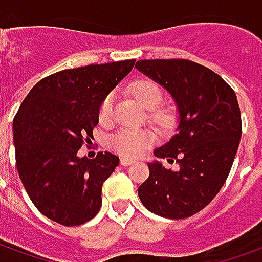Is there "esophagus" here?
<instances>
[{"instance_id": "obj_1", "label": "esophagus", "mask_w": 262, "mask_h": 262, "mask_svg": "<svg viewBox=\"0 0 262 262\" xmlns=\"http://www.w3.org/2000/svg\"><path fill=\"white\" fill-rule=\"evenodd\" d=\"M135 163V161L133 159H129V158H122L120 159V165L122 166H129V165H133Z\"/></svg>"}]
</instances>
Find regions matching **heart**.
Masks as SVG:
<instances>
[{
  "mask_svg": "<svg viewBox=\"0 0 262 262\" xmlns=\"http://www.w3.org/2000/svg\"><path fill=\"white\" fill-rule=\"evenodd\" d=\"M130 90L146 108L156 107L162 100V89L152 80L140 79L132 83ZM113 93H107L101 99L97 110V116L101 123H107L113 113ZM150 117L159 126H169L172 122V115L166 108H154ZM154 142V133L147 129H120L110 138V147L123 156H138L145 147Z\"/></svg>",
  "mask_w": 262,
  "mask_h": 262,
  "instance_id": "1",
  "label": "heart"
}]
</instances>
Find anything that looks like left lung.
Instances as JSON below:
<instances>
[{
	"instance_id": "1",
	"label": "left lung",
	"mask_w": 262,
	"mask_h": 262,
	"mask_svg": "<svg viewBox=\"0 0 262 262\" xmlns=\"http://www.w3.org/2000/svg\"><path fill=\"white\" fill-rule=\"evenodd\" d=\"M136 69L168 90L179 113L176 133L154 152L179 168L147 163L149 178L138 188L139 198L159 216L188 218L216 196L232 168L243 135L235 92L191 60H140Z\"/></svg>"
}]
</instances>
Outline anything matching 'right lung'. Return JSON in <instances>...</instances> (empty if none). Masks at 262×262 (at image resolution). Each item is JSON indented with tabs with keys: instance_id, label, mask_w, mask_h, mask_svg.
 <instances>
[{
	"instance_id": "add662e5",
	"label": "right lung",
	"mask_w": 262,
	"mask_h": 262,
	"mask_svg": "<svg viewBox=\"0 0 262 262\" xmlns=\"http://www.w3.org/2000/svg\"><path fill=\"white\" fill-rule=\"evenodd\" d=\"M136 60L90 64L40 80L12 123L21 182L40 212L66 227L81 225L100 211L101 186L119 158L100 152L79 158L92 143L101 99L124 79Z\"/></svg>"
}]
</instances>
